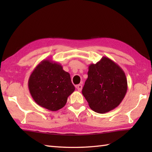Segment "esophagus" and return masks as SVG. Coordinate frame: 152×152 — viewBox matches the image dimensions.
<instances>
[{"mask_svg":"<svg viewBox=\"0 0 152 152\" xmlns=\"http://www.w3.org/2000/svg\"><path fill=\"white\" fill-rule=\"evenodd\" d=\"M76 88H77V89L79 91H81L82 89V86L81 84H79V85H77L76 86Z\"/></svg>","mask_w":152,"mask_h":152,"instance_id":"34e87169","label":"esophagus"}]
</instances>
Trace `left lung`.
<instances>
[{
    "instance_id": "left-lung-1",
    "label": "left lung",
    "mask_w": 152,
    "mask_h": 152,
    "mask_svg": "<svg viewBox=\"0 0 152 152\" xmlns=\"http://www.w3.org/2000/svg\"><path fill=\"white\" fill-rule=\"evenodd\" d=\"M88 78L82 94L91 110L100 114L112 110L119 105L127 91L125 74L117 63L102 57L88 68Z\"/></svg>"
}]
</instances>
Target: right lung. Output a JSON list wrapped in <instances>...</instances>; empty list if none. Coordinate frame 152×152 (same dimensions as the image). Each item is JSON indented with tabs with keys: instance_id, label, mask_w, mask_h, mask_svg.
<instances>
[{
	"instance_id": "add662e5",
	"label": "right lung",
	"mask_w": 152,
	"mask_h": 152,
	"mask_svg": "<svg viewBox=\"0 0 152 152\" xmlns=\"http://www.w3.org/2000/svg\"><path fill=\"white\" fill-rule=\"evenodd\" d=\"M28 89L35 102L50 111L64 107L75 90L69 72L61 64L45 59L35 67L28 81Z\"/></svg>"
}]
</instances>
